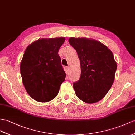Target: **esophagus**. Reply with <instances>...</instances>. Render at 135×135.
Masks as SVG:
<instances>
[{
  "mask_svg": "<svg viewBox=\"0 0 135 135\" xmlns=\"http://www.w3.org/2000/svg\"><path fill=\"white\" fill-rule=\"evenodd\" d=\"M69 70V66H66L65 67V71H66V73L68 74Z\"/></svg>",
  "mask_w": 135,
  "mask_h": 135,
  "instance_id": "34e87169",
  "label": "esophagus"
}]
</instances>
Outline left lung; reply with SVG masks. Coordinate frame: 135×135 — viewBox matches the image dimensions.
<instances>
[{
	"label": "left lung",
	"mask_w": 135,
	"mask_h": 135,
	"mask_svg": "<svg viewBox=\"0 0 135 135\" xmlns=\"http://www.w3.org/2000/svg\"><path fill=\"white\" fill-rule=\"evenodd\" d=\"M69 42L76 50L80 61L81 76L73 83L75 94L86 103L99 101L114 80L117 64L112 52L94 39L70 38Z\"/></svg>",
	"instance_id": "8db88e82"
}]
</instances>
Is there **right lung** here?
I'll return each instance as SVG.
<instances>
[{
    "mask_svg": "<svg viewBox=\"0 0 135 135\" xmlns=\"http://www.w3.org/2000/svg\"><path fill=\"white\" fill-rule=\"evenodd\" d=\"M63 37L41 39L26 48L20 65L23 84L27 93L38 102L51 101L57 96L66 73L58 50Z\"/></svg>",
    "mask_w": 135,
    "mask_h": 135,
    "instance_id": "right-lung-1",
    "label": "right lung"
}]
</instances>
